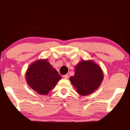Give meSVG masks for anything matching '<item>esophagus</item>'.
<instances>
[{"label": "esophagus", "instance_id": "1", "mask_svg": "<svg viewBox=\"0 0 130 130\" xmlns=\"http://www.w3.org/2000/svg\"><path fill=\"white\" fill-rule=\"evenodd\" d=\"M63 78H65V79H68V74H65L63 75Z\"/></svg>", "mask_w": 130, "mask_h": 130}]
</instances>
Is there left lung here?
Returning <instances> with one entry per match:
<instances>
[{
	"label": "left lung",
	"mask_w": 130,
	"mask_h": 130,
	"mask_svg": "<svg viewBox=\"0 0 130 130\" xmlns=\"http://www.w3.org/2000/svg\"><path fill=\"white\" fill-rule=\"evenodd\" d=\"M103 79V73L100 67L91 60H82L75 66V74L70 81L77 89L78 94L89 95L96 90Z\"/></svg>",
	"instance_id": "left-lung-1"
}]
</instances>
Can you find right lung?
Instances as JSON below:
<instances>
[{"label": "right lung", "mask_w": 130, "mask_h": 130, "mask_svg": "<svg viewBox=\"0 0 130 130\" xmlns=\"http://www.w3.org/2000/svg\"><path fill=\"white\" fill-rule=\"evenodd\" d=\"M27 84L41 95H46L61 79L58 72L47 59L39 60L31 64L26 73Z\"/></svg>", "instance_id": "right-lung-1"}]
</instances>
